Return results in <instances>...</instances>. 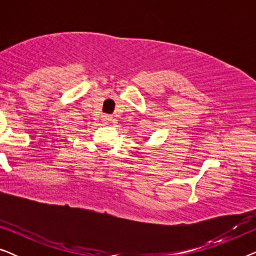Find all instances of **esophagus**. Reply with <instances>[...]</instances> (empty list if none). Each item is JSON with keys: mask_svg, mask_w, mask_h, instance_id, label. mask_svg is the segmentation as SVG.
Segmentation results:
<instances>
[{"mask_svg": "<svg viewBox=\"0 0 256 256\" xmlns=\"http://www.w3.org/2000/svg\"><path fill=\"white\" fill-rule=\"evenodd\" d=\"M110 120H112L110 115H102V121L108 122V121H110Z\"/></svg>", "mask_w": 256, "mask_h": 256, "instance_id": "1", "label": "esophagus"}]
</instances>
